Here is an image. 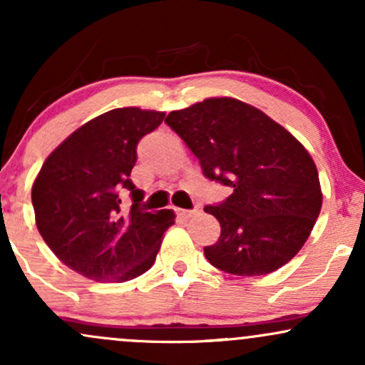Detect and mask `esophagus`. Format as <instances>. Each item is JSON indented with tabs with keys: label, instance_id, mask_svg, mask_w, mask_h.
<instances>
[{
	"label": "esophagus",
	"instance_id": "1",
	"mask_svg": "<svg viewBox=\"0 0 365 365\" xmlns=\"http://www.w3.org/2000/svg\"><path fill=\"white\" fill-rule=\"evenodd\" d=\"M177 215L180 217H183V220H190V217H194L199 215V209H192V211H187V209H178Z\"/></svg>",
	"mask_w": 365,
	"mask_h": 365
}]
</instances>
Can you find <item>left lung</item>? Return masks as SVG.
<instances>
[{"label":"left lung","mask_w":365,"mask_h":365,"mask_svg":"<svg viewBox=\"0 0 365 365\" xmlns=\"http://www.w3.org/2000/svg\"><path fill=\"white\" fill-rule=\"evenodd\" d=\"M209 180L233 188L204 211L221 235L204 255L217 269L261 276L302 249L322 206L316 163L278 121L235 98H209L166 116Z\"/></svg>","instance_id":"left-lung-1"}]
</instances>
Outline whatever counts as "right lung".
<instances>
[{"label":"right lung","mask_w":365,"mask_h":365,"mask_svg":"<svg viewBox=\"0 0 365 365\" xmlns=\"http://www.w3.org/2000/svg\"><path fill=\"white\" fill-rule=\"evenodd\" d=\"M165 113L116 108L70 133L46 158L32 185L41 237L75 273L94 282L123 283L150 269L175 212L139 209L142 192L130 180L137 142ZM133 192L128 213L118 194Z\"/></svg>","instance_id":"right-lung-1"}]
</instances>
